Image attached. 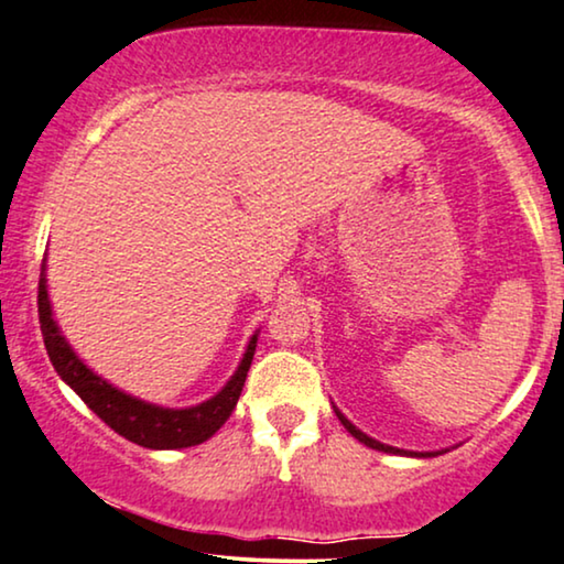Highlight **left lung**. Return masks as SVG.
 <instances>
[{
  "label": "left lung",
  "instance_id": "obj_1",
  "mask_svg": "<svg viewBox=\"0 0 564 564\" xmlns=\"http://www.w3.org/2000/svg\"><path fill=\"white\" fill-rule=\"evenodd\" d=\"M334 412H336V416H339V422L341 425H345V430L352 437H357V441L360 443H365L368 445V448H376V451H383V453H399V456H414V458H433V456H437V453H445V451H427V453H416V451H401V448H393V445H386V443H378V441H372V437H368L362 433V430H357L352 422L347 420L345 414L339 412V409L334 406Z\"/></svg>",
  "mask_w": 564,
  "mask_h": 564
}]
</instances>
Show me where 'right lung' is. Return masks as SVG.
<instances>
[{
  "instance_id": "add662e5",
  "label": "right lung",
  "mask_w": 564,
  "mask_h": 564,
  "mask_svg": "<svg viewBox=\"0 0 564 564\" xmlns=\"http://www.w3.org/2000/svg\"><path fill=\"white\" fill-rule=\"evenodd\" d=\"M39 321L48 360L54 365L58 376H62L64 383H67L69 389L113 430V433H119L121 437H127V441L152 451H173L188 448V445H199L204 441H209V437L228 422V416L238 404L240 391H243L248 368H251L256 352V339H259V334L251 336L243 360H240L238 370L232 372V378L225 383L223 391H217L215 397L202 401V404L196 406L165 409L113 389L108 380L95 376V372L79 360L75 349L69 347V341L64 339L62 332H58L54 313H51V300L46 290V264L41 267L39 280Z\"/></svg>"
}]
</instances>
